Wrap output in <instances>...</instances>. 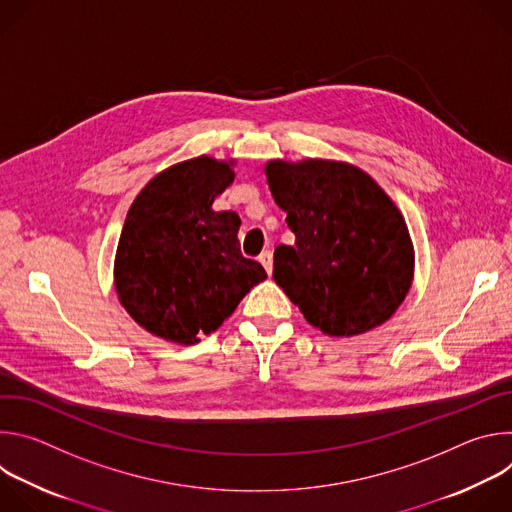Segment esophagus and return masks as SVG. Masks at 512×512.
<instances>
[{
    "instance_id": "1",
    "label": "esophagus",
    "mask_w": 512,
    "mask_h": 512,
    "mask_svg": "<svg viewBox=\"0 0 512 512\" xmlns=\"http://www.w3.org/2000/svg\"><path fill=\"white\" fill-rule=\"evenodd\" d=\"M259 263L265 267V271L271 275V271H273V253L271 251H263L261 255H259Z\"/></svg>"
}]
</instances>
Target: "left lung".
<instances>
[{
    "label": "left lung",
    "instance_id": "8db88e82",
    "mask_svg": "<svg viewBox=\"0 0 512 512\" xmlns=\"http://www.w3.org/2000/svg\"><path fill=\"white\" fill-rule=\"evenodd\" d=\"M296 245H279L273 279L330 336L387 322L413 279V245L399 208L362 170L324 160L265 166Z\"/></svg>",
    "mask_w": 512,
    "mask_h": 512
}]
</instances>
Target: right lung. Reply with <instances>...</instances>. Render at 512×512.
<instances>
[{"instance_id":"obj_1","label":"right lung","mask_w":512,"mask_h":512,"mask_svg":"<svg viewBox=\"0 0 512 512\" xmlns=\"http://www.w3.org/2000/svg\"><path fill=\"white\" fill-rule=\"evenodd\" d=\"M233 178L227 162L200 156L158 174L127 212L115 257L117 296L141 328L164 340L198 342L267 277L241 253L239 214L212 210Z\"/></svg>"}]
</instances>
